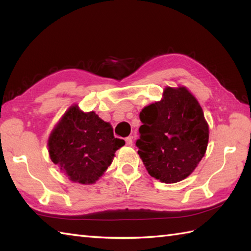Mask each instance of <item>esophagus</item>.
<instances>
[{
    "mask_svg": "<svg viewBox=\"0 0 251 251\" xmlns=\"http://www.w3.org/2000/svg\"><path fill=\"white\" fill-rule=\"evenodd\" d=\"M125 141H126V145L128 146V147H131L132 143H134V142H132V137H127L126 139H125Z\"/></svg>",
    "mask_w": 251,
    "mask_h": 251,
    "instance_id": "esophagus-1",
    "label": "esophagus"
}]
</instances>
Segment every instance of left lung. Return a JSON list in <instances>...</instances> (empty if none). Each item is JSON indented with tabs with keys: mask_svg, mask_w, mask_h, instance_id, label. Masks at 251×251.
I'll list each match as a JSON object with an SVG mask.
<instances>
[{
	"mask_svg": "<svg viewBox=\"0 0 251 251\" xmlns=\"http://www.w3.org/2000/svg\"><path fill=\"white\" fill-rule=\"evenodd\" d=\"M137 140L149 175L165 183L185 179L204 157L209 127L199 101L188 88L166 87L163 98L145 106Z\"/></svg>",
	"mask_w": 251,
	"mask_h": 251,
	"instance_id": "1",
	"label": "left lung"
}]
</instances>
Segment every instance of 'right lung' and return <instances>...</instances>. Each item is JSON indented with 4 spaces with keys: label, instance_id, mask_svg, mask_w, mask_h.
Instances as JSON below:
<instances>
[{
    "label": "right lung",
    "instance_id": "add662e5",
    "mask_svg": "<svg viewBox=\"0 0 251 251\" xmlns=\"http://www.w3.org/2000/svg\"><path fill=\"white\" fill-rule=\"evenodd\" d=\"M125 141L115 138L110 123L94 111L73 104L62 115L49 138L51 162L73 182L93 184L111 165Z\"/></svg>",
    "mask_w": 251,
    "mask_h": 251
}]
</instances>
